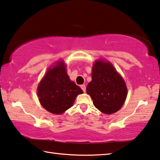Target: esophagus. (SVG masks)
I'll use <instances>...</instances> for the list:
<instances>
[{"label":"esophagus","mask_w":160,"mask_h":160,"mask_svg":"<svg viewBox=\"0 0 160 160\" xmlns=\"http://www.w3.org/2000/svg\"><path fill=\"white\" fill-rule=\"evenodd\" d=\"M80 88H81V89H82L84 92H85L86 91V86L85 85H80Z\"/></svg>","instance_id":"esophagus-1"}]
</instances>
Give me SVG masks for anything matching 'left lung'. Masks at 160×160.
I'll list each match as a JSON object with an SVG mask.
<instances>
[{
  "label": "left lung",
  "mask_w": 160,
  "mask_h": 160,
  "mask_svg": "<svg viewBox=\"0 0 160 160\" xmlns=\"http://www.w3.org/2000/svg\"><path fill=\"white\" fill-rule=\"evenodd\" d=\"M97 109L107 114L117 112L127 97V88L122 77L109 62L97 61L92 71V81L87 86Z\"/></svg>",
  "instance_id": "1"
}]
</instances>
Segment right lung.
<instances>
[{
  "label": "right lung",
  "instance_id": "1",
  "mask_svg": "<svg viewBox=\"0 0 160 160\" xmlns=\"http://www.w3.org/2000/svg\"><path fill=\"white\" fill-rule=\"evenodd\" d=\"M82 89L70 80L63 62L49 68L37 89L39 102L44 109L61 114L71 107Z\"/></svg>",
  "mask_w": 160,
  "mask_h": 160
}]
</instances>
